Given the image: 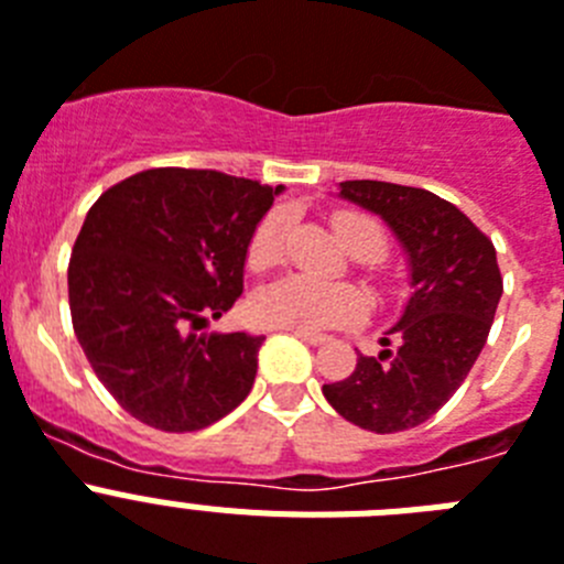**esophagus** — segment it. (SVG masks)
Returning a JSON list of instances; mask_svg holds the SVG:
<instances>
[{
	"mask_svg": "<svg viewBox=\"0 0 564 564\" xmlns=\"http://www.w3.org/2000/svg\"><path fill=\"white\" fill-rule=\"evenodd\" d=\"M285 330H291L293 336H300V339L307 341V345H325V341H328V336L325 334H311V330H296V328H285Z\"/></svg>",
	"mask_w": 564,
	"mask_h": 564,
	"instance_id": "34e87169",
	"label": "esophagus"
}]
</instances>
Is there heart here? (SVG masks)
<instances>
[{
	"label": "heart",
	"mask_w": 564,
	"mask_h": 564,
	"mask_svg": "<svg viewBox=\"0 0 564 564\" xmlns=\"http://www.w3.org/2000/svg\"><path fill=\"white\" fill-rule=\"evenodd\" d=\"M285 230V210H273L259 223L248 248V264L253 271H264V268L279 262ZM334 234L350 253H359L365 259H377L384 250L382 228L368 216H334ZM365 311H368V300L359 288L316 282V279L302 276V273H288L271 285L259 288L250 300V316L259 325L282 330H325L354 325V322L362 319Z\"/></svg>",
	"instance_id": "1"
}]
</instances>
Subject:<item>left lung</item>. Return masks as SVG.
Here are the masks:
<instances>
[{"label":"left lung","mask_w":564,"mask_h":564,"mask_svg":"<svg viewBox=\"0 0 564 564\" xmlns=\"http://www.w3.org/2000/svg\"><path fill=\"white\" fill-rule=\"evenodd\" d=\"M339 199L377 214L408 262L411 296L348 379L322 393L339 416L373 433L422 425L454 397L482 354L502 300L497 250L456 205L422 187L339 182Z\"/></svg>","instance_id":"obj_1"}]
</instances>
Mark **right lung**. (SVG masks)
Masks as SVG:
<instances>
[{"label":"right lung","mask_w":564,"mask_h":564,"mask_svg":"<svg viewBox=\"0 0 564 564\" xmlns=\"http://www.w3.org/2000/svg\"><path fill=\"white\" fill-rule=\"evenodd\" d=\"M282 191L151 167L88 210L67 264L70 319L99 382L139 422L199 431L250 393L264 336L196 330L239 300L250 239Z\"/></svg>","instance_id":"1"}]
</instances>
